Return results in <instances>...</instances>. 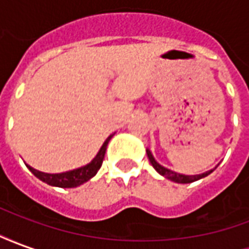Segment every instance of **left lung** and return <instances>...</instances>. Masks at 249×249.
Masks as SVG:
<instances>
[{"mask_svg":"<svg viewBox=\"0 0 249 249\" xmlns=\"http://www.w3.org/2000/svg\"><path fill=\"white\" fill-rule=\"evenodd\" d=\"M146 155H148V159H149V161H151L152 167L155 168V169H156L157 172L160 173L161 176L167 178L168 180H171V181H175V183H178V184L193 183V181H197V180H200V178L208 176L209 173L212 172V171H208V172L201 173V175H195V176L181 175V173L173 172V171H171V169H168V168H164L162 165H160V164L155 160V157H153V155H152V152L149 151V149H146Z\"/></svg>","mask_w":249,"mask_h":249,"instance_id":"8db88e82","label":"left lung"}]
</instances>
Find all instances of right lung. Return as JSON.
<instances>
[{
    "label": "right lung",
    "instance_id": "add662e5",
    "mask_svg": "<svg viewBox=\"0 0 249 249\" xmlns=\"http://www.w3.org/2000/svg\"><path fill=\"white\" fill-rule=\"evenodd\" d=\"M110 135L105 140V142L103 144V146L100 148V151L96 155V157L93 159L92 161L89 162L88 165L81 168H77V169H73V171H69V172L64 173H44L37 171L35 168H32L30 165L26 164V167L29 168V171L36 178H38L41 181L49 184V185H53V187H60V188H74L81 185V184L87 183L88 180L90 178L98 172V169L103 165L104 156H105V151H107V146H108L109 140L112 139Z\"/></svg>",
    "mask_w": 249,
    "mask_h": 249
}]
</instances>
